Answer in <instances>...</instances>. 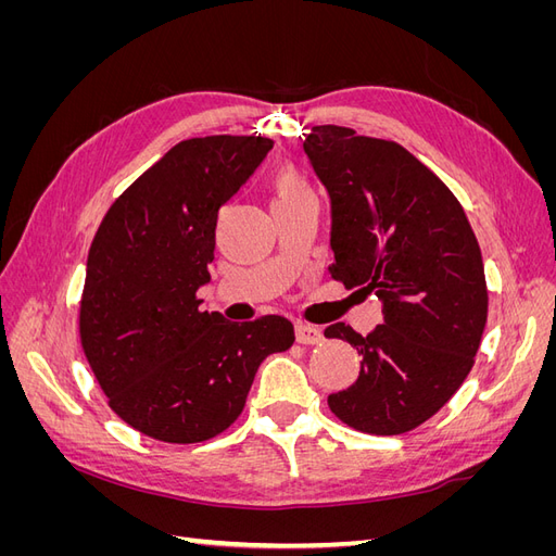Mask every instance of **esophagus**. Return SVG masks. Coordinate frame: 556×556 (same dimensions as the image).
Masks as SVG:
<instances>
[{
    "label": "esophagus",
    "instance_id": "esophagus-1",
    "mask_svg": "<svg viewBox=\"0 0 556 556\" xmlns=\"http://www.w3.org/2000/svg\"><path fill=\"white\" fill-rule=\"evenodd\" d=\"M294 331H296V341L301 343V345H317V343H323L325 341V336H323V331H319L317 327H313V325H296L294 327Z\"/></svg>",
    "mask_w": 556,
    "mask_h": 556
}]
</instances>
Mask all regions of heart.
Listing matches in <instances>:
<instances>
[{
    "mask_svg": "<svg viewBox=\"0 0 556 556\" xmlns=\"http://www.w3.org/2000/svg\"><path fill=\"white\" fill-rule=\"evenodd\" d=\"M274 192H276V201H280V199L304 194V192H308V188H306V182L301 180L294 172L282 169L274 176Z\"/></svg>",
    "mask_w": 556,
    "mask_h": 556,
    "instance_id": "1",
    "label": "heart"
}]
</instances>
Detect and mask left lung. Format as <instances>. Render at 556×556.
I'll use <instances>...</instances> for the list:
<instances>
[{
	"label": "left lung",
	"instance_id": "1",
	"mask_svg": "<svg viewBox=\"0 0 556 556\" xmlns=\"http://www.w3.org/2000/svg\"><path fill=\"white\" fill-rule=\"evenodd\" d=\"M304 153L331 201V278L376 294L382 325L325 329L362 355L329 394L348 427L394 435L439 413L466 380L486 323L480 245L445 182L394 141L313 127Z\"/></svg>",
	"mask_w": 556,
	"mask_h": 556
}]
</instances>
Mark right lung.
<instances>
[{
    "mask_svg": "<svg viewBox=\"0 0 556 556\" xmlns=\"http://www.w3.org/2000/svg\"><path fill=\"white\" fill-rule=\"evenodd\" d=\"M271 139L176 143L113 201L88 252L80 343L113 413L164 443L223 433L260 364L294 343L280 315L229 323L199 311L217 211L255 174Z\"/></svg>",
    "mask_w": 556,
    "mask_h": 556,
    "instance_id": "right-lung-1",
    "label": "right lung"
}]
</instances>
